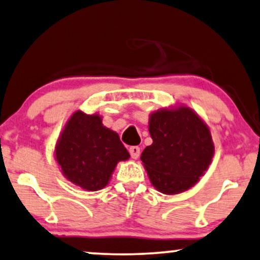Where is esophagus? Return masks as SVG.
Here are the masks:
<instances>
[{
	"instance_id": "1",
	"label": "esophagus",
	"mask_w": 260,
	"mask_h": 260,
	"mask_svg": "<svg viewBox=\"0 0 260 260\" xmlns=\"http://www.w3.org/2000/svg\"><path fill=\"white\" fill-rule=\"evenodd\" d=\"M129 152H130V156L134 158V159H137L141 155V149H139V146L137 145H134V146H130L129 148Z\"/></svg>"
}]
</instances>
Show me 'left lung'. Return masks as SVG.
Wrapping results in <instances>:
<instances>
[{
  "label": "left lung",
  "mask_w": 260,
  "mask_h": 260,
  "mask_svg": "<svg viewBox=\"0 0 260 260\" xmlns=\"http://www.w3.org/2000/svg\"><path fill=\"white\" fill-rule=\"evenodd\" d=\"M151 145L141 159L160 192H182L198 182L213 156L209 127L191 109L160 110L150 116Z\"/></svg>",
  "instance_id": "obj_1"
}]
</instances>
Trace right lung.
<instances>
[{"mask_svg": "<svg viewBox=\"0 0 260 260\" xmlns=\"http://www.w3.org/2000/svg\"><path fill=\"white\" fill-rule=\"evenodd\" d=\"M56 159L70 182L88 191L103 189L119 160L130 157L119 136L99 115L76 111L56 145Z\"/></svg>", "mask_w": 260, "mask_h": 260, "instance_id": "obj_1", "label": "right lung"}]
</instances>
